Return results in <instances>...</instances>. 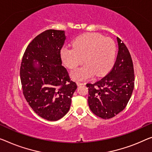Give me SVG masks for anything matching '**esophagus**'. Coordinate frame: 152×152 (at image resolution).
I'll return each instance as SVG.
<instances>
[{
    "label": "esophagus",
    "mask_w": 152,
    "mask_h": 152,
    "mask_svg": "<svg viewBox=\"0 0 152 152\" xmlns=\"http://www.w3.org/2000/svg\"><path fill=\"white\" fill-rule=\"evenodd\" d=\"M76 83H77V85H78V86H80V85H82L84 84V83L81 82V81H78V80L76 81Z\"/></svg>",
    "instance_id": "34e87169"
}]
</instances>
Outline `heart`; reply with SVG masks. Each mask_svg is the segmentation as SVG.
<instances>
[{
  "label": "heart",
  "mask_w": 152,
  "mask_h": 152,
  "mask_svg": "<svg viewBox=\"0 0 152 152\" xmlns=\"http://www.w3.org/2000/svg\"><path fill=\"white\" fill-rule=\"evenodd\" d=\"M116 50L115 43L110 38L98 33H87L76 39L73 47H63L60 55L69 69H74L83 60L85 64L71 73L73 78L83 80L94 74L101 76L108 73L114 65Z\"/></svg>",
  "instance_id": "obj_1"
}]
</instances>
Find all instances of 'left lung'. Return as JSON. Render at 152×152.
Wrapping results in <instances>:
<instances>
[{"instance_id": "1", "label": "left lung", "mask_w": 152, "mask_h": 152, "mask_svg": "<svg viewBox=\"0 0 152 152\" xmlns=\"http://www.w3.org/2000/svg\"><path fill=\"white\" fill-rule=\"evenodd\" d=\"M118 54L109 73L94 84L87 83L88 104L93 113L107 119L122 111L130 100L134 86V74L130 54L117 37Z\"/></svg>"}]
</instances>
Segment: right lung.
<instances>
[{
	"label": "right lung",
	"mask_w": 152,
	"mask_h": 152,
	"mask_svg": "<svg viewBox=\"0 0 152 152\" xmlns=\"http://www.w3.org/2000/svg\"><path fill=\"white\" fill-rule=\"evenodd\" d=\"M65 39L64 31L40 33L27 46L20 66L24 98L34 111L48 121L67 114L77 89L62 65L60 53Z\"/></svg>",
	"instance_id": "obj_1"
}]
</instances>
